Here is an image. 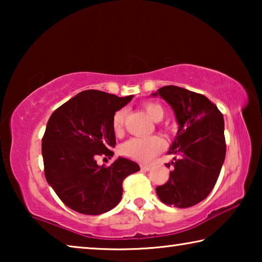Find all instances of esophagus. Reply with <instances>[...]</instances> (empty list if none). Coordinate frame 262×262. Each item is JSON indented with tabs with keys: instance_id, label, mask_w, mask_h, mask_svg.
<instances>
[{
	"instance_id": "esophagus-1",
	"label": "esophagus",
	"mask_w": 262,
	"mask_h": 262,
	"mask_svg": "<svg viewBox=\"0 0 262 262\" xmlns=\"http://www.w3.org/2000/svg\"><path fill=\"white\" fill-rule=\"evenodd\" d=\"M150 168H151V166H150V165H144V164H142V165H141L142 171H149Z\"/></svg>"
}]
</instances>
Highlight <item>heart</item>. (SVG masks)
Here are the masks:
<instances>
[{"instance_id":"1","label":"heart","mask_w":262,"mask_h":262,"mask_svg":"<svg viewBox=\"0 0 262 262\" xmlns=\"http://www.w3.org/2000/svg\"><path fill=\"white\" fill-rule=\"evenodd\" d=\"M143 110L152 121H161L164 115V110L157 103H144ZM127 111L120 108L114 113L112 118V126L115 133H120L125 123ZM164 143L158 136L150 137H133L121 145L120 151L123 156L129 157L135 161L147 163L162 151Z\"/></svg>"}]
</instances>
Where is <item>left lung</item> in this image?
Masks as SVG:
<instances>
[{
  "label": "left lung",
  "instance_id": "left-lung-1",
  "mask_svg": "<svg viewBox=\"0 0 262 262\" xmlns=\"http://www.w3.org/2000/svg\"><path fill=\"white\" fill-rule=\"evenodd\" d=\"M151 96L171 106L179 126L167 151L176 156L166 164L172 167L170 179L156 193L165 205L192 207L209 195L224 163L223 115L206 96L184 88L166 85Z\"/></svg>",
  "mask_w": 262,
  "mask_h": 262
}]
</instances>
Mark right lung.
I'll return each mask as SVG.
<instances>
[{
    "instance_id": "right-lung-1",
    "label": "right lung",
    "mask_w": 262,
    "mask_h": 262,
    "mask_svg": "<svg viewBox=\"0 0 262 262\" xmlns=\"http://www.w3.org/2000/svg\"><path fill=\"white\" fill-rule=\"evenodd\" d=\"M132 98L86 90L51 115L41 144L45 177L70 209L85 215L113 209L121 200L123 179L140 170L139 164L123 157L110 166L96 161L101 155L113 156L112 118Z\"/></svg>"
}]
</instances>
